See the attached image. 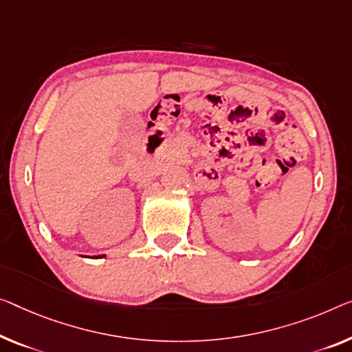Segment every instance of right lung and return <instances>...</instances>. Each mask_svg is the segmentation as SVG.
Returning a JSON list of instances; mask_svg holds the SVG:
<instances>
[{"label": "right lung", "mask_w": 352, "mask_h": 352, "mask_svg": "<svg viewBox=\"0 0 352 352\" xmlns=\"http://www.w3.org/2000/svg\"><path fill=\"white\" fill-rule=\"evenodd\" d=\"M98 258H104V254L102 256H98Z\"/></svg>", "instance_id": "1"}]
</instances>
